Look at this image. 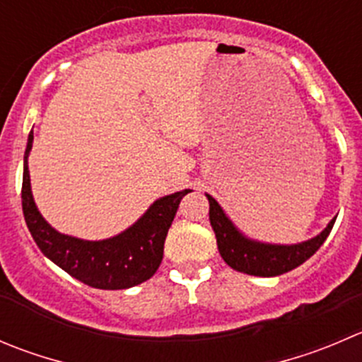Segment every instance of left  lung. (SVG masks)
<instances>
[{
    "label": "left lung",
    "mask_w": 362,
    "mask_h": 362,
    "mask_svg": "<svg viewBox=\"0 0 362 362\" xmlns=\"http://www.w3.org/2000/svg\"><path fill=\"white\" fill-rule=\"evenodd\" d=\"M205 196L210 203L209 219L216 233L217 249L223 259L231 269L249 276H259V278L285 274L288 270L303 265L324 244L336 221L334 217L317 237L310 240L299 242V244H269V242L245 237L235 226L233 221L226 216L223 206L210 194Z\"/></svg>",
    "instance_id": "8db88e82"
}]
</instances>
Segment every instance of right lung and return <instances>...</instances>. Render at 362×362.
Wrapping results in <instances>:
<instances>
[{
  "instance_id": "add662e5",
  "label": "right lung",
  "mask_w": 362,
  "mask_h": 362,
  "mask_svg": "<svg viewBox=\"0 0 362 362\" xmlns=\"http://www.w3.org/2000/svg\"><path fill=\"white\" fill-rule=\"evenodd\" d=\"M33 146V131L28 136L23 170V214L31 237L40 251L66 274L100 290H125L152 278L163 262L164 240L180 199L191 189L156 199L134 224L115 237L84 240L59 233L38 212L33 199L28 157Z\"/></svg>"
}]
</instances>
